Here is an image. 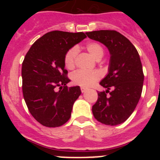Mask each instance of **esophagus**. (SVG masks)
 I'll list each match as a JSON object with an SVG mask.
<instances>
[{"label": "esophagus", "mask_w": 160, "mask_h": 160, "mask_svg": "<svg viewBox=\"0 0 160 160\" xmlns=\"http://www.w3.org/2000/svg\"><path fill=\"white\" fill-rule=\"evenodd\" d=\"M87 89L85 88V87H81V91L82 93H84L85 91H87Z\"/></svg>", "instance_id": "esophagus-1"}]
</instances>
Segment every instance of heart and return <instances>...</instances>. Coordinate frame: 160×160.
Here are the masks:
<instances>
[{
  "label": "heart",
  "instance_id": "1",
  "mask_svg": "<svg viewBox=\"0 0 160 160\" xmlns=\"http://www.w3.org/2000/svg\"><path fill=\"white\" fill-rule=\"evenodd\" d=\"M86 49L88 53L96 60H100L104 54L103 47L98 42H89L86 46ZM78 53V48L72 47L65 54L64 64L68 70H72L75 66ZM101 77L102 74L98 70H93V71L78 70L72 74L71 79L73 84L82 87H89L98 81Z\"/></svg>",
  "mask_w": 160,
  "mask_h": 160
}]
</instances>
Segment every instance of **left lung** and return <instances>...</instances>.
I'll return each instance as SVG.
<instances>
[{"label":"left lung","mask_w":160,"mask_h":160,"mask_svg":"<svg viewBox=\"0 0 160 160\" xmlns=\"http://www.w3.org/2000/svg\"><path fill=\"white\" fill-rule=\"evenodd\" d=\"M86 33L90 39L104 44L111 53L109 73L99 83L107 90L98 92L93 114L102 123L118 125L131 116L141 97L144 75L140 58L134 45L117 31Z\"/></svg>","instance_id":"left-lung-1"}]
</instances>
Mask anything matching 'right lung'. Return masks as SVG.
I'll list each match as a JSON object with an SVG mask.
<instances>
[{"label":"right lung","mask_w":160,"mask_h":160,"mask_svg":"<svg viewBox=\"0 0 160 160\" xmlns=\"http://www.w3.org/2000/svg\"><path fill=\"white\" fill-rule=\"evenodd\" d=\"M86 38L82 32L51 31L38 39L25 55L22 69L24 99L32 116L45 127L62 126L71 116L81 90L66 86L70 80L64 57Z\"/></svg>","instance_id":"obj_1"}]
</instances>
